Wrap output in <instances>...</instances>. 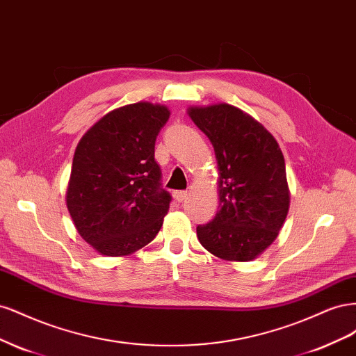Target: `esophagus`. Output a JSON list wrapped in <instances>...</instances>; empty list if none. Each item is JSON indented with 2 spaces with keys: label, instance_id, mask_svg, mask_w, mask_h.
I'll return each mask as SVG.
<instances>
[{
  "label": "esophagus",
  "instance_id": "1",
  "mask_svg": "<svg viewBox=\"0 0 356 356\" xmlns=\"http://www.w3.org/2000/svg\"><path fill=\"white\" fill-rule=\"evenodd\" d=\"M187 196H188V193H187V191H184V190H178V191H174V199H175L177 202H182V200H186V199H187Z\"/></svg>",
  "mask_w": 356,
  "mask_h": 356
}]
</instances>
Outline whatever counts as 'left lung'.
<instances>
[{
  "instance_id": "left-lung-1",
  "label": "left lung",
  "mask_w": 356,
  "mask_h": 356,
  "mask_svg": "<svg viewBox=\"0 0 356 356\" xmlns=\"http://www.w3.org/2000/svg\"><path fill=\"white\" fill-rule=\"evenodd\" d=\"M218 165L220 211L197 227L204 250L225 261H251L270 246L289 211L285 160L275 136L230 104L188 106Z\"/></svg>"
}]
</instances>
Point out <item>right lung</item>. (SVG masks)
Wrapping results in <instances>:
<instances>
[{
  "label": "right lung",
  "mask_w": 356,
  "mask_h": 356,
  "mask_svg": "<svg viewBox=\"0 0 356 356\" xmlns=\"http://www.w3.org/2000/svg\"><path fill=\"white\" fill-rule=\"evenodd\" d=\"M169 115L160 104L120 106L99 118L75 148L67 208L79 234L101 255H131L163 224L170 195L160 188L154 144Z\"/></svg>",
  "instance_id": "right-lung-1"
}]
</instances>
